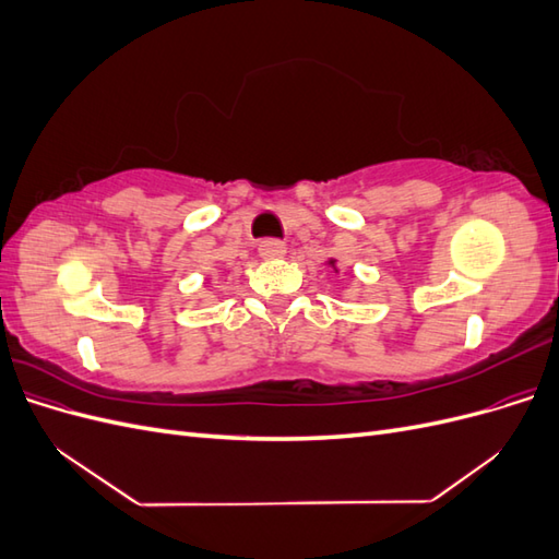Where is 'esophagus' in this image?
I'll list each match as a JSON object with an SVG mask.
<instances>
[{
    "label": "esophagus",
    "instance_id": "obj_1",
    "mask_svg": "<svg viewBox=\"0 0 559 559\" xmlns=\"http://www.w3.org/2000/svg\"><path fill=\"white\" fill-rule=\"evenodd\" d=\"M259 253L263 259H282L286 253V245L280 240H263L259 245Z\"/></svg>",
    "mask_w": 559,
    "mask_h": 559
}]
</instances>
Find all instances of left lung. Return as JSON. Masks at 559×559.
Instances as JSON below:
<instances>
[{"label": "left lung", "instance_id": "8db88e82", "mask_svg": "<svg viewBox=\"0 0 559 559\" xmlns=\"http://www.w3.org/2000/svg\"><path fill=\"white\" fill-rule=\"evenodd\" d=\"M331 263H333V261H331Z\"/></svg>", "mask_w": 559, "mask_h": 559}]
</instances>
